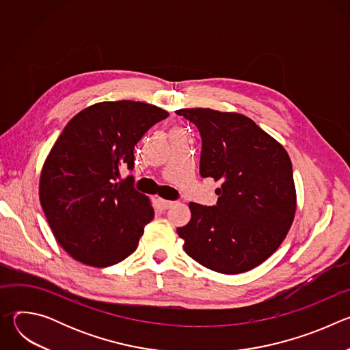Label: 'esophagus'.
Segmentation results:
<instances>
[{
  "mask_svg": "<svg viewBox=\"0 0 350 350\" xmlns=\"http://www.w3.org/2000/svg\"><path fill=\"white\" fill-rule=\"evenodd\" d=\"M173 201H166V199H159V205L162 209H169L173 206Z\"/></svg>",
  "mask_w": 350,
  "mask_h": 350,
  "instance_id": "34e87169",
  "label": "esophagus"
}]
</instances>
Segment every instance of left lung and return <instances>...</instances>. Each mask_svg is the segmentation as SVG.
Returning <instances> with one entry per match:
<instances>
[{"mask_svg": "<svg viewBox=\"0 0 350 350\" xmlns=\"http://www.w3.org/2000/svg\"><path fill=\"white\" fill-rule=\"evenodd\" d=\"M176 112L201 133V176L221 183L215 206L189 204L191 220L177 228L184 251L221 274L258 267L277 251L295 217L288 152L245 115L211 108Z\"/></svg>", "mask_w": 350, "mask_h": 350, "instance_id": "obj_1", "label": "left lung"}]
</instances>
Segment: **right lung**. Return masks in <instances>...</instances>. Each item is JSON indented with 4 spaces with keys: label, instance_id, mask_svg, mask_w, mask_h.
Instances as JSON below:
<instances>
[{
    "label": "right lung",
    "instance_id": "right-lung-1",
    "mask_svg": "<svg viewBox=\"0 0 350 350\" xmlns=\"http://www.w3.org/2000/svg\"><path fill=\"white\" fill-rule=\"evenodd\" d=\"M169 113L135 101L98 103L66 124L49 151L38 196L58 243L77 262L108 267L138 246L154 219L149 198L120 170L134 167V146Z\"/></svg>",
    "mask_w": 350,
    "mask_h": 350
}]
</instances>
